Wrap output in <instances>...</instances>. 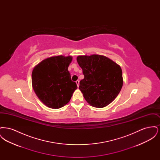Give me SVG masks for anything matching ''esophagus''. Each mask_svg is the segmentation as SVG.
Here are the masks:
<instances>
[{
	"label": "esophagus",
	"instance_id": "1",
	"mask_svg": "<svg viewBox=\"0 0 160 160\" xmlns=\"http://www.w3.org/2000/svg\"><path fill=\"white\" fill-rule=\"evenodd\" d=\"M76 83L77 85V87H78V86H79V81H78V80H77L76 82Z\"/></svg>",
	"mask_w": 160,
	"mask_h": 160
}]
</instances>
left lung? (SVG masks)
Segmentation results:
<instances>
[{"label": "left lung", "mask_w": 160, "mask_h": 160, "mask_svg": "<svg viewBox=\"0 0 160 160\" xmlns=\"http://www.w3.org/2000/svg\"><path fill=\"white\" fill-rule=\"evenodd\" d=\"M77 61L84 77L79 89L91 106L102 108L117 97L123 86L122 69L105 56H78Z\"/></svg>", "instance_id": "1"}]
</instances>
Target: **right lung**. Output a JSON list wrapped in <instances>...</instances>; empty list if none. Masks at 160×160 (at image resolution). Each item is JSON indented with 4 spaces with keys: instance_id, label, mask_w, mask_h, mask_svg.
<instances>
[{
    "instance_id": "obj_1",
    "label": "right lung",
    "mask_w": 160,
    "mask_h": 160,
    "mask_svg": "<svg viewBox=\"0 0 160 160\" xmlns=\"http://www.w3.org/2000/svg\"><path fill=\"white\" fill-rule=\"evenodd\" d=\"M72 60L71 56H52L41 61L33 69L32 88L46 106L58 109L65 106L77 89L68 70Z\"/></svg>"
}]
</instances>
